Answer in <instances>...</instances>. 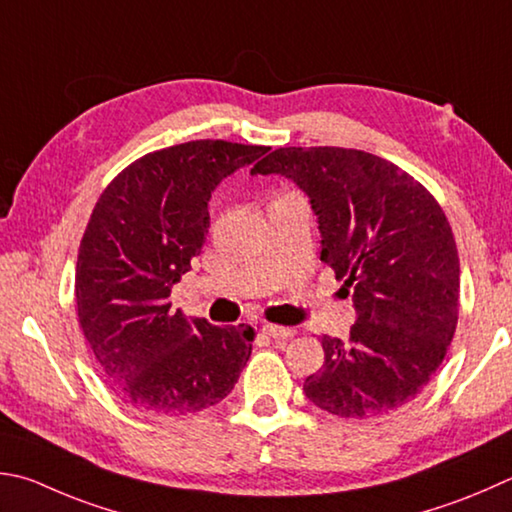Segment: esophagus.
<instances>
[{
  "instance_id": "esophagus-1",
  "label": "esophagus",
  "mask_w": 512,
  "mask_h": 512,
  "mask_svg": "<svg viewBox=\"0 0 512 512\" xmlns=\"http://www.w3.org/2000/svg\"><path fill=\"white\" fill-rule=\"evenodd\" d=\"M268 338H275V340H288L295 336V329L291 327H280V324H264L262 329Z\"/></svg>"
}]
</instances>
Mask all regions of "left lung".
I'll return each instance as SVG.
<instances>
[{"mask_svg": "<svg viewBox=\"0 0 512 512\" xmlns=\"http://www.w3.org/2000/svg\"><path fill=\"white\" fill-rule=\"evenodd\" d=\"M250 172L306 192L320 259L356 306L347 340L322 338L306 398L342 418L401 410L432 380L459 320V253L439 201L392 161L345 147H280Z\"/></svg>", "mask_w": 512, "mask_h": 512, "instance_id": "1", "label": "left lung"}]
</instances>
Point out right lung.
<instances>
[{
    "mask_svg": "<svg viewBox=\"0 0 512 512\" xmlns=\"http://www.w3.org/2000/svg\"><path fill=\"white\" fill-rule=\"evenodd\" d=\"M264 145L190 141L127 165L100 194L76 264L78 322L102 376L138 412L183 416L217 405L253 351L250 327H215L172 311L210 228L221 179Z\"/></svg>",
    "mask_w": 512,
    "mask_h": 512,
    "instance_id": "obj_1",
    "label": "right lung"
}]
</instances>
